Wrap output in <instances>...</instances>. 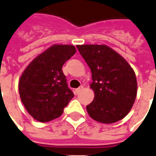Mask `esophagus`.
Instances as JSON below:
<instances>
[{
  "label": "esophagus",
  "mask_w": 156,
  "mask_h": 156,
  "mask_svg": "<svg viewBox=\"0 0 156 156\" xmlns=\"http://www.w3.org/2000/svg\"><path fill=\"white\" fill-rule=\"evenodd\" d=\"M83 89V86H80L79 88H78V89H75V94H79V93H80V92H81L82 89Z\"/></svg>",
  "instance_id": "obj_1"
}]
</instances>
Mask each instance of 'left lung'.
Listing matches in <instances>:
<instances>
[{"instance_id": "1", "label": "left lung", "mask_w": 156, "mask_h": 156, "mask_svg": "<svg viewBox=\"0 0 156 156\" xmlns=\"http://www.w3.org/2000/svg\"><path fill=\"white\" fill-rule=\"evenodd\" d=\"M92 73L94 101L86 106L91 118L113 123L128 114L137 96V79L126 60L105 44L77 45Z\"/></svg>"}]
</instances>
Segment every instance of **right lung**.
I'll list each match as a JSON object with an SVG mask.
<instances>
[{"label": "right lung", "instance_id": "right-lung-1", "mask_svg": "<svg viewBox=\"0 0 156 156\" xmlns=\"http://www.w3.org/2000/svg\"><path fill=\"white\" fill-rule=\"evenodd\" d=\"M76 53L70 44H53L37 55L20 77V98L29 115L46 122L59 117L74 94L62 67Z\"/></svg>", "mask_w": 156, "mask_h": 156}]
</instances>
